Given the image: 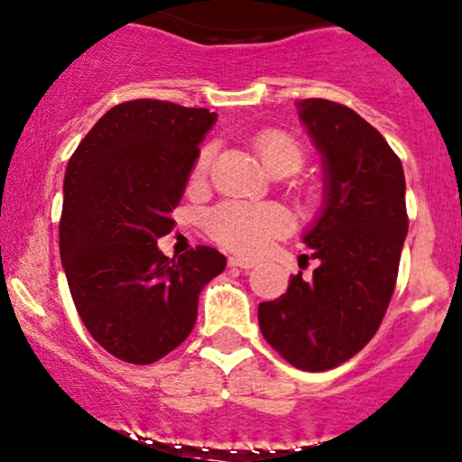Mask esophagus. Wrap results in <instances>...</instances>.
I'll return each instance as SVG.
<instances>
[{"instance_id":"esophagus-1","label":"esophagus","mask_w":462,"mask_h":462,"mask_svg":"<svg viewBox=\"0 0 462 462\" xmlns=\"http://www.w3.org/2000/svg\"><path fill=\"white\" fill-rule=\"evenodd\" d=\"M230 263L232 267H241V270H252V267L256 265V261H252V258H243V256H230Z\"/></svg>"}]
</instances>
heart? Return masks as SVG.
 Listing matches in <instances>:
<instances>
[{"label":"heart","instance_id":"heart-1","mask_svg":"<svg viewBox=\"0 0 462 462\" xmlns=\"http://www.w3.org/2000/svg\"><path fill=\"white\" fill-rule=\"evenodd\" d=\"M254 149L272 175L296 173L305 160L298 140L282 131H263L261 135H256ZM210 162L212 146H204L192 164V184L206 180ZM289 226L291 221H289L287 212L278 206L245 204V201H226V204L217 206L206 221L208 235L212 239L230 250L245 252V254H256L263 247H267L272 239L287 235Z\"/></svg>","mask_w":462,"mask_h":462}]
</instances>
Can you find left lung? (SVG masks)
Listing matches in <instances>:
<instances>
[{"label": "left lung", "instance_id": "8db88e82", "mask_svg": "<svg viewBox=\"0 0 462 462\" xmlns=\"http://www.w3.org/2000/svg\"><path fill=\"white\" fill-rule=\"evenodd\" d=\"M320 151L322 210L302 235L320 265L296 273L281 298L258 305L261 333L291 366L320 373L362 351L377 333L408 235L402 160L359 114L324 98L298 103Z\"/></svg>", "mask_w": 462, "mask_h": 462}]
</instances>
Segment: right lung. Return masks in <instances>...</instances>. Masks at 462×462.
<instances>
[{
  "label": "right lung",
  "mask_w": 462,
  "mask_h": 462,
  "mask_svg": "<svg viewBox=\"0 0 462 462\" xmlns=\"http://www.w3.org/2000/svg\"><path fill=\"white\" fill-rule=\"evenodd\" d=\"M215 123L208 109L129 100L91 126L68 162L60 263L80 320L123 362L153 364L180 346L201 289L226 270L215 247L180 258L157 247Z\"/></svg>",
  "instance_id": "1"
}]
</instances>
